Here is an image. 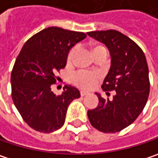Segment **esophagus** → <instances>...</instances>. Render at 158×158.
I'll return each mask as SVG.
<instances>
[{
    "label": "esophagus",
    "instance_id": "1",
    "mask_svg": "<svg viewBox=\"0 0 158 158\" xmlns=\"http://www.w3.org/2000/svg\"><path fill=\"white\" fill-rule=\"evenodd\" d=\"M89 91H86V90H81L80 91V95L83 97V96H86V95H89Z\"/></svg>",
    "mask_w": 158,
    "mask_h": 158
}]
</instances>
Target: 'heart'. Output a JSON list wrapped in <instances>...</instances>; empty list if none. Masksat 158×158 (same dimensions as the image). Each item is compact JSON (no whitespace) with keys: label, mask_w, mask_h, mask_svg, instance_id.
<instances>
[{"label":"heart","mask_w":158,"mask_h":158,"mask_svg":"<svg viewBox=\"0 0 158 158\" xmlns=\"http://www.w3.org/2000/svg\"><path fill=\"white\" fill-rule=\"evenodd\" d=\"M99 49H104V47L98 45L92 48V53L95 50H99ZM77 52V48H73L72 50L69 51L68 55V61L70 62L75 57V54ZM100 79V75L98 72H88V71H79L77 72L73 78L72 80L73 82L78 85L79 87L82 89H91L97 84L98 80Z\"/></svg>","instance_id":"b5f03b06"}]
</instances>
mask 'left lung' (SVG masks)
<instances>
[{
  "label": "left lung",
  "instance_id": "1",
  "mask_svg": "<svg viewBox=\"0 0 158 158\" xmlns=\"http://www.w3.org/2000/svg\"><path fill=\"white\" fill-rule=\"evenodd\" d=\"M87 34L108 48L111 63L101 88L107 94L116 91L112 100L96 92L98 105L88 110V117L98 130L118 132L135 121L147 104L150 89L147 59L136 42L118 31H98Z\"/></svg>",
  "mask_w": 158,
  "mask_h": 158
}]
</instances>
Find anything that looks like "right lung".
<instances>
[{"instance_id":"add662e5","label":"right lung","mask_w":158,"mask_h":158,"mask_svg":"<svg viewBox=\"0 0 158 158\" xmlns=\"http://www.w3.org/2000/svg\"><path fill=\"white\" fill-rule=\"evenodd\" d=\"M87 37L59 27L46 28L29 39L13 66L11 97L23 120L42 133L60 129L69 105L80 97L79 89L66 85L57 96L51 90L56 72L64 69L69 50Z\"/></svg>"}]
</instances>
